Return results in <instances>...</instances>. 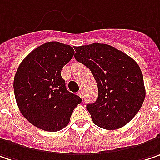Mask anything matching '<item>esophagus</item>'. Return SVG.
Instances as JSON below:
<instances>
[{"instance_id": "obj_1", "label": "esophagus", "mask_w": 160, "mask_h": 160, "mask_svg": "<svg viewBox=\"0 0 160 160\" xmlns=\"http://www.w3.org/2000/svg\"><path fill=\"white\" fill-rule=\"evenodd\" d=\"M78 95L80 96V97L81 98H82V99L84 98V94H83V91H82V90H80V91L78 92Z\"/></svg>"}]
</instances>
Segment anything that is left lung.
I'll use <instances>...</instances> for the list:
<instances>
[{
  "label": "left lung",
  "instance_id": "obj_1",
  "mask_svg": "<svg viewBox=\"0 0 160 160\" xmlns=\"http://www.w3.org/2000/svg\"><path fill=\"white\" fill-rule=\"evenodd\" d=\"M74 57L87 66L98 88V99L87 104L93 122L107 130L127 124L145 98L142 71L126 53L106 44L76 46Z\"/></svg>",
  "mask_w": 160,
  "mask_h": 160
}]
</instances>
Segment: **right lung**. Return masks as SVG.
Listing matches in <instances>:
<instances>
[{
  "instance_id": "1",
  "label": "right lung",
  "mask_w": 160,
  "mask_h": 160,
  "mask_svg": "<svg viewBox=\"0 0 160 160\" xmlns=\"http://www.w3.org/2000/svg\"><path fill=\"white\" fill-rule=\"evenodd\" d=\"M73 54L71 45L48 42L28 53L18 68L13 82L16 102L23 116L38 128L63 129L82 101L67 90L61 76Z\"/></svg>"
}]
</instances>
